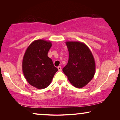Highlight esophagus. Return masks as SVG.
Masks as SVG:
<instances>
[{
  "instance_id": "1",
  "label": "esophagus",
  "mask_w": 120,
  "mask_h": 120,
  "mask_svg": "<svg viewBox=\"0 0 120 120\" xmlns=\"http://www.w3.org/2000/svg\"><path fill=\"white\" fill-rule=\"evenodd\" d=\"M58 68L59 71H61V70H62V68H61V67H60V66H58V68Z\"/></svg>"
}]
</instances>
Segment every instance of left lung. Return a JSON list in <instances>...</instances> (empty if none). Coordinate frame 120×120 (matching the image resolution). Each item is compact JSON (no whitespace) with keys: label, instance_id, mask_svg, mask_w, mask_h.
<instances>
[{"label":"left lung","instance_id":"1","mask_svg":"<svg viewBox=\"0 0 120 120\" xmlns=\"http://www.w3.org/2000/svg\"><path fill=\"white\" fill-rule=\"evenodd\" d=\"M69 60L63 68L70 82L76 88H82L92 79L96 73V63L91 50L83 42H65Z\"/></svg>","mask_w":120,"mask_h":120}]
</instances>
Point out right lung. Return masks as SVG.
Instances as JSON below:
<instances>
[{
	"label": "right lung",
	"instance_id": "add662e5",
	"mask_svg": "<svg viewBox=\"0 0 120 120\" xmlns=\"http://www.w3.org/2000/svg\"><path fill=\"white\" fill-rule=\"evenodd\" d=\"M52 43L43 39L34 40L27 47L22 60V71L26 80L38 89H44L51 82L58 69L47 53Z\"/></svg>",
	"mask_w": 120,
	"mask_h": 120
}]
</instances>
